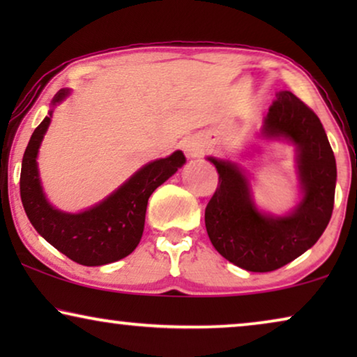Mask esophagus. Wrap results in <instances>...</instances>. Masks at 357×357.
Segmentation results:
<instances>
[{
  "label": "esophagus",
  "instance_id": "obj_1",
  "mask_svg": "<svg viewBox=\"0 0 357 357\" xmlns=\"http://www.w3.org/2000/svg\"><path fill=\"white\" fill-rule=\"evenodd\" d=\"M187 153L190 158H202V155L204 154V148L202 144L195 143V141H192V143L187 144Z\"/></svg>",
  "mask_w": 357,
  "mask_h": 357
}]
</instances>
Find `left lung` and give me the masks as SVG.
Listing matches in <instances>:
<instances>
[{
  "label": "left lung",
  "mask_w": 357,
  "mask_h": 357,
  "mask_svg": "<svg viewBox=\"0 0 357 357\" xmlns=\"http://www.w3.org/2000/svg\"><path fill=\"white\" fill-rule=\"evenodd\" d=\"M270 107L263 135L297 146L304 198L284 218L263 216L253 206L247 178L236 164L209 158L219 182L204 209L209 241L221 255L247 271L266 273L302 255L328 226L335 204L336 162L324 125L299 97L282 91Z\"/></svg>",
  "instance_id": "8db88e82"
}]
</instances>
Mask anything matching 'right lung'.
Here are the masks:
<instances>
[{
	"label": "right lung",
	"mask_w": 357,
	"mask_h": 357,
	"mask_svg": "<svg viewBox=\"0 0 357 357\" xmlns=\"http://www.w3.org/2000/svg\"><path fill=\"white\" fill-rule=\"evenodd\" d=\"M66 96L68 89L58 91L53 105ZM50 119L52 112L33 130L22 158L21 199L29 221L48 243L79 265L100 266L121 260L138 247L148 199L159 185L182 167L183 153L175 151L169 158L144 165L115 193L84 213H61L43 197L36 160Z\"/></svg>",
	"instance_id": "obj_1"
}]
</instances>
